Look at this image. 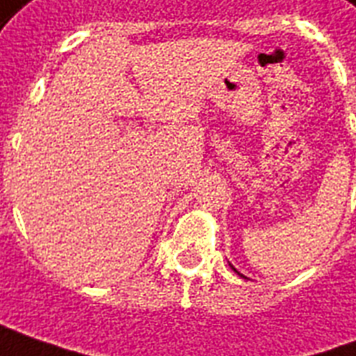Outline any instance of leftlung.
<instances>
[{
  "instance_id": "obj_1",
  "label": "left lung",
  "mask_w": 356,
  "mask_h": 356,
  "mask_svg": "<svg viewBox=\"0 0 356 356\" xmlns=\"http://www.w3.org/2000/svg\"><path fill=\"white\" fill-rule=\"evenodd\" d=\"M229 265H231V263H229ZM231 268H232V270H234V273H238V270H236V268L232 267V265H231ZM238 275H240V273H238ZM240 276H242V275H240Z\"/></svg>"
}]
</instances>
